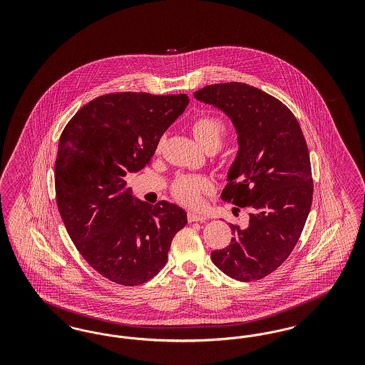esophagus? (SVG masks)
I'll list each match as a JSON object with an SVG mask.
<instances>
[{
    "label": "esophagus",
    "instance_id": "34e87169",
    "mask_svg": "<svg viewBox=\"0 0 365 365\" xmlns=\"http://www.w3.org/2000/svg\"><path fill=\"white\" fill-rule=\"evenodd\" d=\"M187 219H189V222H207L208 220V217L205 215H200L195 212H189Z\"/></svg>",
    "mask_w": 365,
    "mask_h": 365
}]
</instances>
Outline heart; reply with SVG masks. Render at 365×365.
Listing matches in <instances>:
<instances>
[{
  "mask_svg": "<svg viewBox=\"0 0 365 365\" xmlns=\"http://www.w3.org/2000/svg\"><path fill=\"white\" fill-rule=\"evenodd\" d=\"M191 131L195 140L208 152L217 150L226 138L225 122L216 116H200L191 124ZM212 190V183L204 175H180L171 185L175 200L186 207L195 208L201 205L202 195Z\"/></svg>",
  "mask_w": 365,
  "mask_h": 365,
  "instance_id": "1",
  "label": "heart"
}]
</instances>
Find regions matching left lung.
<instances>
[{"instance_id":"8db88e82","label":"left lung","mask_w":365,"mask_h":365,"mask_svg":"<svg viewBox=\"0 0 365 365\" xmlns=\"http://www.w3.org/2000/svg\"><path fill=\"white\" fill-rule=\"evenodd\" d=\"M232 120L240 150L222 198L249 209L245 228L230 225L234 238L212 252L213 264L230 278H265L293 252L312 205L308 146L293 112L260 88L228 82L194 93Z\"/></svg>"}]
</instances>
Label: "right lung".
I'll return each instance as SVG.
<instances>
[{"label": "right lung", "mask_w": 365, "mask_h": 365, "mask_svg": "<svg viewBox=\"0 0 365 365\" xmlns=\"http://www.w3.org/2000/svg\"><path fill=\"white\" fill-rule=\"evenodd\" d=\"M189 104L186 94L110 93L83 105L61 133L56 201L82 257L104 278L137 286L168 260L186 212L134 200L124 176L150 164L158 140Z\"/></svg>", "instance_id": "obj_1"}]
</instances>
